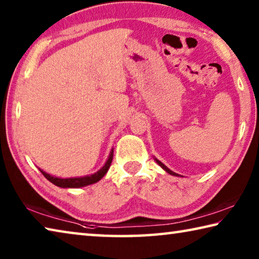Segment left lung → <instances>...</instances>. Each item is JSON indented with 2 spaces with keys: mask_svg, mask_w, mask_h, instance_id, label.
I'll use <instances>...</instances> for the list:
<instances>
[{
  "mask_svg": "<svg viewBox=\"0 0 259 259\" xmlns=\"http://www.w3.org/2000/svg\"><path fill=\"white\" fill-rule=\"evenodd\" d=\"M156 162H157V163H159V165L160 166H162V168H163L164 170H165V171L166 172H168V174H170V175H174V176H178V175L177 174H175L174 171H171V170H170V169H168V168H166V166L163 164V163H162V162H160L159 160H156Z\"/></svg>",
  "mask_w": 259,
  "mask_h": 259,
  "instance_id": "left-lung-1",
  "label": "left lung"
}]
</instances>
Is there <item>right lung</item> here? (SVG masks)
<instances>
[{
    "label": "right lung",
    "mask_w": 259,
    "mask_h": 259,
    "mask_svg": "<svg viewBox=\"0 0 259 259\" xmlns=\"http://www.w3.org/2000/svg\"><path fill=\"white\" fill-rule=\"evenodd\" d=\"M112 160H113V151L111 152V154H109V157L106 163L103 166L102 169L99 170L94 175H91V176H85V177H78V178H57L51 176V175L47 174L43 171V170L40 169V171L42 172L43 176H45L48 181L51 182L52 184H55L56 186H59V187H64V188H67V187H72V188H77V187H83V186H87V185H91V184L94 183H97L98 181H100L106 172L108 171L109 166H111L112 163Z\"/></svg>",
    "instance_id": "obj_1"
}]
</instances>
